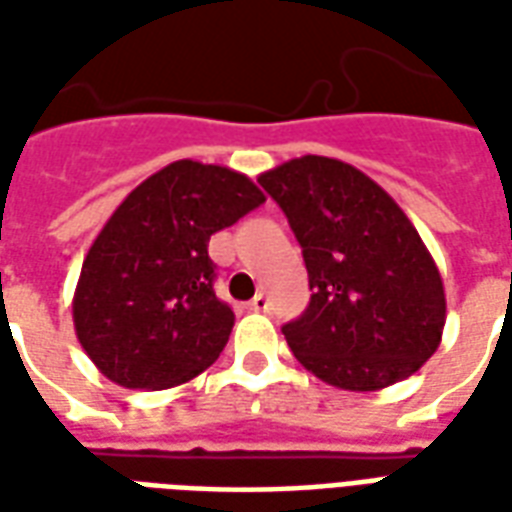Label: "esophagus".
<instances>
[{"label":"esophagus","mask_w":512,"mask_h":512,"mask_svg":"<svg viewBox=\"0 0 512 512\" xmlns=\"http://www.w3.org/2000/svg\"><path fill=\"white\" fill-rule=\"evenodd\" d=\"M249 307H252L255 312H268L271 310V299H268V296H263V293H257L255 299L249 301Z\"/></svg>","instance_id":"34e87169"}]
</instances>
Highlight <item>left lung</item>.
<instances>
[{
    "label": "left lung",
    "instance_id": "8db88e82",
    "mask_svg": "<svg viewBox=\"0 0 512 512\" xmlns=\"http://www.w3.org/2000/svg\"><path fill=\"white\" fill-rule=\"evenodd\" d=\"M257 183L288 216L310 274V307L282 326L293 356L351 392L414 376L439 348L447 299L403 208L340 158H290Z\"/></svg>",
    "mask_w": 512,
    "mask_h": 512
}]
</instances>
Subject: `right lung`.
Segmentation results:
<instances>
[{"mask_svg":"<svg viewBox=\"0 0 512 512\" xmlns=\"http://www.w3.org/2000/svg\"><path fill=\"white\" fill-rule=\"evenodd\" d=\"M263 202L241 172L180 158L117 205L73 293L76 337L109 381L169 389L219 359L235 315L213 293L208 241Z\"/></svg>","mask_w":512,"mask_h":512,"instance_id":"right-lung-1","label":"right lung"}]
</instances>
